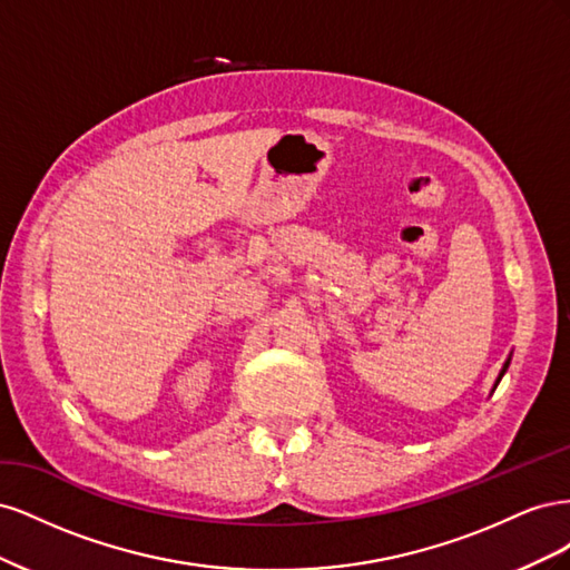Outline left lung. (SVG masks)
I'll return each instance as SVG.
<instances>
[{
	"label": "left lung",
	"instance_id": "left-lung-1",
	"mask_svg": "<svg viewBox=\"0 0 570 570\" xmlns=\"http://www.w3.org/2000/svg\"><path fill=\"white\" fill-rule=\"evenodd\" d=\"M509 364H511V354L507 356V361H504V366H502V371H499V375H497V381H494V387H492V392L497 390V385H499V381H502L504 377V373H507V368H509Z\"/></svg>",
	"mask_w": 570,
	"mask_h": 570
}]
</instances>
